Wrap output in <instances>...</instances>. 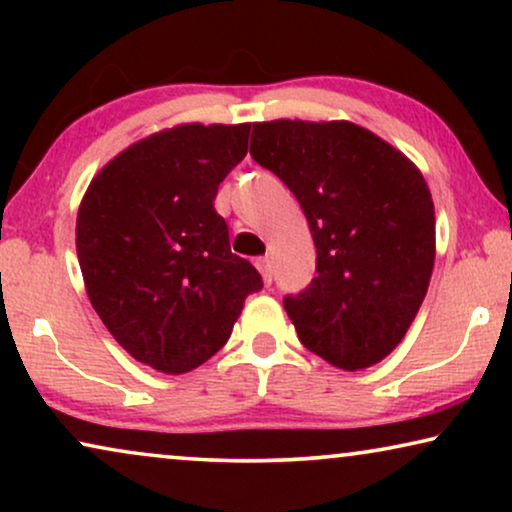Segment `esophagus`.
Segmentation results:
<instances>
[{"mask_svg": "<svg viewBox=\"0 0 512 512\" xmlns=\"http://www.w3.org/2000/svg\"><path fill=\"white\" fill-rule=\"evenodd\" d=\"M256 268H258V272H261V275H263L265 286H270V284H272V265H270V258H268V256L258 258Z\"/></svg>", "mask_w": 512, "mask_h": 512, "instance_id": "esophagus-1", "label": "esophagus"}]
</instances>
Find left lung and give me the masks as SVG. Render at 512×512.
<instances>
[{
  "instance_id": "1",
  "label": "left lung",
  "mask_w": 512,
  "mask_h": 512,
  "mask_svg": "<svg viewBox=\"0 0 512 512\" xmlns=\"http://www.w3.org/2000/svg\"><path fill=\"white\" fill-rule=\"evenodd\" d=\"M249 153L296 195L317 247V277L284 298L298 340L342 370L380 363L431 282L436 212L422 172L349 121L254 123Z\"/></svg>"
}]
</instances>
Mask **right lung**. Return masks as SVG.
Returning a JSON list of instances; mask_svg holds the SVG:
<instances>
[{
  "mask_svg": "<svg viewBox=\"0 0 512 512\" xmlns=\"http://www.w3.org/2000/svg\"><path fill=\"white\" fill-rule=\"evenodd\" d=\"M249 123H186L128 146L90 181L76 254L90 303L118 345L167 375L226 345L244 298L263 289L230 251L214 198L247 156Z\"/></svg>",
  "mask_w": 512,
  "mask_h": 512,
  "instance_id": "1",
  "label": "right lung"
}]
</instances>
